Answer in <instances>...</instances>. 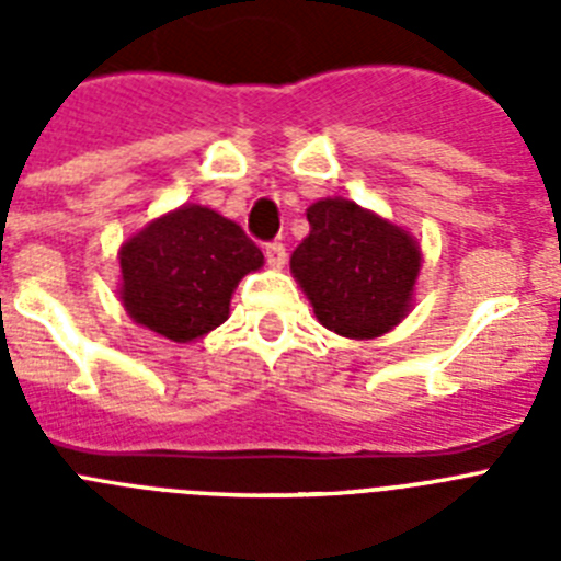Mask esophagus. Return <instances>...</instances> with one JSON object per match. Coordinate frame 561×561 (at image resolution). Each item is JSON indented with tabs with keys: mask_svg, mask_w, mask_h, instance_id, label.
Instances as JSON below:
<instances>
[{
	"mask_svg": "<svg viewBox=\"0 0 561 561\" xmlns=\"http://www.w3.org/2000/svg\"><path fill=\"white\" fill-rule=\"evenodd\" d=\"M266 264L272 266V270H284L286 264V247L284 244H270L266 247Z\"/></svg>",
	"mask_w": 561,
	"mask_h": 561,
	"instance_id": "1",
	"label": "esophagus"
}]
</instances>
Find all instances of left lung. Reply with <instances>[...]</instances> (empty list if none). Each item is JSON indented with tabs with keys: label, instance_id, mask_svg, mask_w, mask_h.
Listing matches in <instances>:
<instances>
[{
	"label": "left lung",
	"instance_id": "8db88e82",
	"mask_svg": "<svg viewBox=\"0 0 561 561\" xmlns=\"http://www.w3.org/2000/svg\"><path fill=\"white\" fill-rule=\"evenodd\" d=\"M306 219L309 236L289 266L320 325L348 340L388 334L413 309L415 236L342 196L309 205Z\"/></svg>",
	"mask_w": 561,
	"mask_h": 561
}]
</instances>
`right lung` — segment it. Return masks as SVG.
Returning a JSON list of instances; mask_svg holds the SVG:
<instances>
[{
	"instance_id": "obj_1",
	"label": "right lung",
	"mask_w": 561,
	"mask_h": 561,
	"mask_svg": "<svg viewBox=\"0 0 561 561\" xmlns=\"http://www.w3.org/2000/svg\"><path fill=\"white\" fill-rule=\"evenodd\" d=\"M117 261V295L134 323L193 342L230 317L238 280L264 266V252L221 213L182 205L126 238Z\"/></svg>"
}]
</instances>
